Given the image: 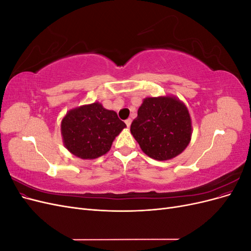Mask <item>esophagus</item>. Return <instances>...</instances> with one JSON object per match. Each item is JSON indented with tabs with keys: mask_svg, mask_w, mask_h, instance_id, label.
Wrapping results in <instances>:
<instances>
[{
	"mask_svg": "<svg viewBox=\"0 0 251 251\" xmlns=\"http://www.w3.org/2000/svg\"><path fill=\"white\" fill-rule=\"evenodd\" d=\"M131 124H132V119H131V118H128V119L126 120V125L127 127L131 126Z\"/></svg>",
	"mask_w": 251,
	"mask_h": 251,
	"instance_id": "34e87169",
	"label": "esophagus"
}]
</instances>
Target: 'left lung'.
Segmentation results:
<instances>
[{
  "label": "left lung",
  "mask_w": 251,
  "mask_h": 251,
  "mask_svg": "<svg viewBox=\"0 0 251 251\" xmlns=\"http://www.w3.org/2000/svg\"><path fill=\"white\" fill-rule=\"evenodd\" d=\"M131 133L144 154L155 160H170L191 142L192 119L177 97H147L131 125Z\"/></svg>",
  "instance_id": "left-lung-1"
}]
</instances>
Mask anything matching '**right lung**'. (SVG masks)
I'll return each mask as SVG.
<instances>
[{"mask_svg":"<svg viewBox=\"0 0 251 251\" xmlns=\"http://www.w3.org/2000/svg\"><path fill=\"white\" fill-rule=\"evenodd\" d=\"M126 126L116 112L93 102L68 112L60 131L64 146L70 153L81 159H95L108 153L114 139Z\"/></svg>","mask_w":251,"mask_h":251,"instance_id":"add662e5","label":"right lung"}]
</instances>
